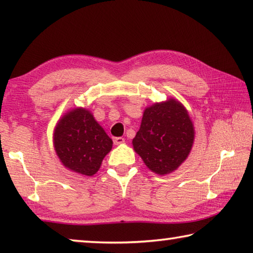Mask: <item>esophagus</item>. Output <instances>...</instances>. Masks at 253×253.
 <instances>
[{
  "label": "esophagus",
  "instance_id": "esophagus-1",
  "mask_svg": "<svg viewBox=\"0 0 253 253\" xmlns=\"http://www.w3.org/2000/svg\"><path fill=\"white\" fill-rule=\"evenodd\" d=\"M125 143V138H123V137H115L114 138V144L115 145H119V144H123Z\"/></svg>",
  "mask_w": 253,
  "mask_h": 253
}]
</instances>
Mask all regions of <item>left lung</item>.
I'll return each mask as SVG.
<instances>
[{"instance_id": "left-lung-1", "label": "left lung", "mask_w": 253, "mask_h": 253, "mask_svg": "<svg viewBox=\"0 0 253 253\" xmlns=\"http://www.w3.org/2000/svg\"><path fill=\"white\" fill-rule=\"evenodd\" d=\"M193 139L194 128L187 111L178 101L170 99L144 111L132 146L149 169L164 175L186 160Z\"/></svg>"}]
</instances>
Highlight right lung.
<instances>
[{"label":"right lung","instance_id":"obj_1","mask_svg":"<svg viewBox=\"0 0 253 253\" xmlns=\"http://www.w3.org/2000/svg\"><path fill=\"white\" fill-rule=\"evenodd\" d=\"M53 142L62 164L87 176L99 169L113 147V140L84 108L74 109L62 117L55 127Z\"/></svg>","mask_w":253,"mask_h":253}]
</instances>
